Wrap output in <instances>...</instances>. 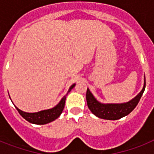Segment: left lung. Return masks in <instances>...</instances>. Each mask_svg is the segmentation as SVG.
Listing matches in <instances>:
<instances>
[{
  "label": "left lung",
  "instance_id": "obj_1",
  "mask_svg": "<svg viewBox=\"0 0 154 154\" xmlns=\"http://www.w3.org/2000/svg\"><path fill=\"white\" fill-rule=\"evenodd\" d=\"M146 89V77L143 89L140 94L129 102L123 104H101L97 101L89 89L86 92L88 107L95 116L105 120H118L129 114L135 109Z\"/></svg>",
  "mask_w": 154,
  "mask_h": 154
}]
</instances>
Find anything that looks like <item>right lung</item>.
Returning <instances> with one entry per match:
<instances>
[{
	"label": "right lung",
	"mask_w": 154,
	"mask_h": 154,
	"mask_svg": "<svg viewBox=\"0 0 154 154\" xmlns=\"http://www.w3.org/2000/svg\"><path fill=\"white\" fill-rule=\"evenodd\" d=\"M74 86L75 84L71 85L68 93L71 91V89ZM66 96H67V94L63 97V98L60 100V102L58 103L57 105H56L55 107H53V109L43 110V111H40V112H25L19 109L18 108H17L19 113L22 116V117H24L26 121H28L30 123L36 125H45L56 120L61 114V112H62L63 109L65 108Z\"/></svg>",
	"instance_id": "right-lung-1"
}]
</instances>
